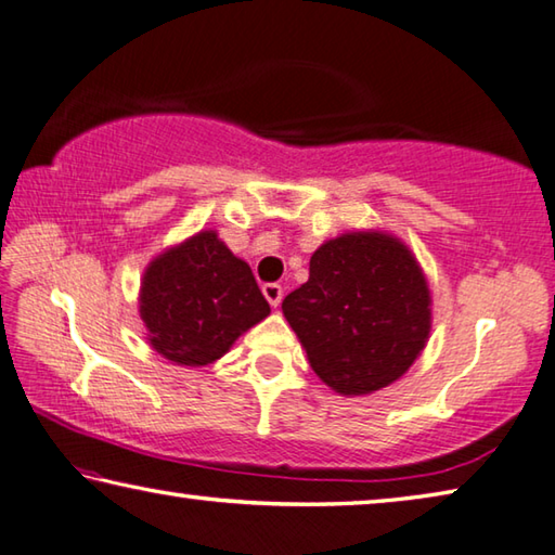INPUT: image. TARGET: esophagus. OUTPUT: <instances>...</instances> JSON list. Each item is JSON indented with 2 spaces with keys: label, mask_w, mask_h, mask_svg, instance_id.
<instances>
[{
  "label": "esophagus",
  "mask_w": 555,
  "mask_h": 555,
  "mask_svg": "<svg viewBox=\"0 0 555 555\" xmlns=\"http://www.w3.org/2000/svg\"><path fill=\"white\" fill-rule=\"evenodd\" d=\"M261 294H264L269 304L276 308L281 304V298H284V288H281L279 284H264L261 286Z\"/></svg>",
  "instance_id": "esophagus-1"
}]
</instances>
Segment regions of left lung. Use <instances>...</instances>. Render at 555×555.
Instances as JSON below:
<instances>
[{"label":"left lung","mask_w":555,"mask_h":555,"mask_svg":"<svg viewBox=\"0 0 555 555\" xmlns=\"http://www.w3.org/2000/svg\"><path fill=\"white\" fill-rule=\"evenodd\" d=\"M308 362L343 397L389 387L426 347L430 291L409 247L347 232L313 251L306 284L281 304Z\"/></svg>","instance_id":"obj_1"}]
</instances>
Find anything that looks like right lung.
<instances>
[{
    "label": "right lung",
    "instance_id": "add662e5",
    "mask_svg": "<svg viewBox=\"0 0 555 555\" xmlns=\"http://www.w3.org/2000/svg\"><path fill=\"white\" fill-rule=\"evenodd\" d=\"M271 313L247 261L218 232L203 230L146 267L139 315L154 350L185 367H203Z\"/></svg>",
    "mask_w": 555,
    "mask_h": 555
}]
</instances>
